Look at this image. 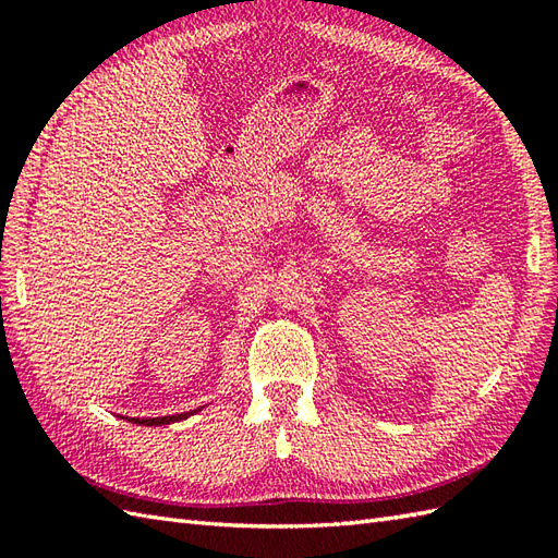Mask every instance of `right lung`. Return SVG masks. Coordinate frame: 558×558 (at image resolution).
Instances as JSON below:
<instances>
[{"instance_id": "right-lung-1", "label": "right lung", "mask_w": 558, "mask_h": 558, "mask_svg": "<svg viewBox=\"0 0 558 558\" xmlns=\"http://www.w3.org/2000/svg\"><path fill=\"white\" fill-rule=\"evenodd\" d=\"M201 410V408H198ZM198 410H194V412H198ZM189 414L192 412H182V414H170V417H153V420H134V417H129V422H138V424H150V426H160V424H170V422H177V420H182V417H189Z\"/></svg>"}]
</instances>
